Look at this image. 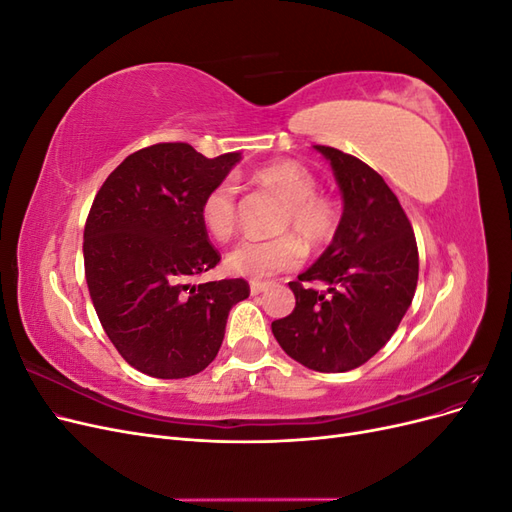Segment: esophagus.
<instances>
[{"mask_svg":"<svg viewBox=\"0 0 512 512\" xmlns=\"http://www.w3.org/2000/svg\"><path fill=\"white\" fill-rule=\"evenodd\" d=\"M265 290H269V284H267V282H252V284H250V292H252V294H260V292H265Z\"/></svg>","mask_w":512,"mask_h":512,"instance_id":"1","label":"esophagus"}]
</instances>
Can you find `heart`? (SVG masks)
Masks as SVG:
<instances>
[{"mask_svg": "<svg viewBox=\"0 0 512 512\" xmlns=\"http://www.w3.org/2000/svg\"><path fill=\"white\" fill-rule=\"evenodd\" d=\"M260 183L273 185L288 200L284 228H292L307 245H324L335 235L339 213L327 198L316 196L318 183L314 175L297 162H280L256 173ZM200 218L215 239L226 241L237 228V185L230 179L220 181L205 194L200 205ZM303 258V245L297 237L284 235L277 239H245L226 256L228 271L267 280V277L297 267Z\"/></svg>", "mask_w": 512, "mask_h": 512, "instance_id": "obj_1", "label": "heart"}]
</instances>
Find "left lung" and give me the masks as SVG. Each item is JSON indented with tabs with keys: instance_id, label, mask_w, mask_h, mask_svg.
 I'll list each match as a JSON object with an SVG mask.
<instances>
[{
	"instance_id": "obj_1",
	"label": "left lung",
	"mask_w": 512,
	"mask_h": 512,
	"mask_svg": "<svg viewBox=\"0 0 512 512\" xmlns=\"http://www.w3.org/2000/svg\"><path fill=\"white\" fill-rule=\"evenodd\" d=\"M314 149L333 168L342 220L327 250L288 284L297 305L271 329L290 359L337 374L369 361L397 331L414 299L418 250L410 220L374 168L333 147Z\"/></svg>"
}]
</instances>
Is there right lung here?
Returning a JSON list of instances; mask_svg holds the SVG:
<instances>
[{
	"label": "right lung",
	"instance_id": "1",
	"mask_svg": "<svg viewBox=\"0 0 512 512\" xmlns=\"http://www.w3.org/2000/svg\"><path fill=\"white\" fill-rule=\"evenodd\" d=\"M241 153L205 158L160 143L123 160L96 194L85 224L89 297L117 352L162 380L188 378L218 354L245 280L192 284L220 262L200 218L205 194Z\"/></svg>",
	"mask_w": 512,
	"mask_h": 512
}]
</instances>
